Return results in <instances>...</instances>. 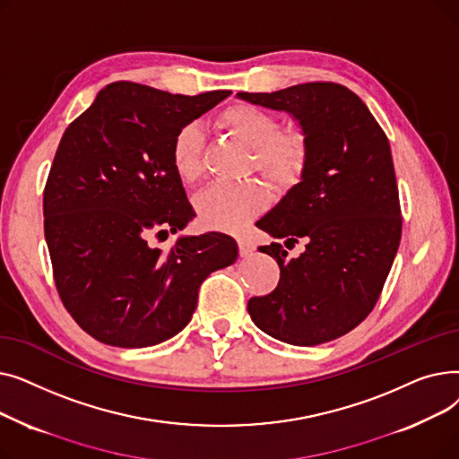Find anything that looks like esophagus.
<instances>
[{"instance_id":"1","label":"esophagus","mask_w":459,"mask_h":459,"mask_svg":"<svg viewBox=\"0 0 459 459\" xmlns=\"http://www.w3.org/2000/svg\"><path fill=\"white\" fill-rule=\"evenodd\" d=\"M238 249H239V255H242V256H251L255 253L256 246L247 238H239L238 239Z\"/></svg>"}]
</instances>
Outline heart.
<instances>
[{
	"instance_id": "heart-1",
	"label": "heart",
	"mask_w": 459,
	"mask_h": 459,
	"mask_svg": "<svg viewBox=\"0 0 459 459\" xmlns=\"http://www.w3.org/2000/svg\"><path fill=\"white\" fill-rule=\"evenodd\" d=\"M217 125L253 151L251 169L273 187L290 191L307 175L310 144L301 130H281L275 113L251 104H234L217 115ZM203 130L184 125L171 141V167L182 184H195L203 173ZM270 191L260 180L212 184L197 193L195 210L204 227L238 232L268 206Z\"/></svg>"
}]
</instances>
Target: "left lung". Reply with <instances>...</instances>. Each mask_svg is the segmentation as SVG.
<instances>
[{
  "label": "left lung",
  "instance_id": "obj_1",
  "mask_svg": "<svg viewBox=\"0 0 459 459\" xmlns=\"http://www.w3.org/2000/svg\"><path fill=\"white\" fill-rule=\"evenodd\" d=\"M242 100L290 113L310 144L299 186L256 223L284 246H264L281 279L251 298L258 329L294 346L350 333L374 308L402 238L391 144L365 102L344 85L315 82L275 92H238ZM299 238L306 251L288 259Z\"/></svg>",
  "mask_w": 459,
  "mask_h": 459
}]
</instances>
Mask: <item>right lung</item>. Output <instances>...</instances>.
<instances>
[{
    "label": "right lung",
    "mask_w": 459,
    "mask_h": 459,
    "mask_svg": "<svg viewBox=\"0 0 459 459\" xmlns=\"http://www.w3.org/2000/svg\"><path fill=\"white\" fill-rule=\"evenodd\" d=\"M229 94L115 82L65 130L44 187V236L59 298L92 339L118 348L171 339L203 281L238 258L221 232L182 236L169 251L149 246L151 234L195 217L171 167L175 134Z\"/></svg>",
    "instance_id": "add662e5"
}]
</instances>
